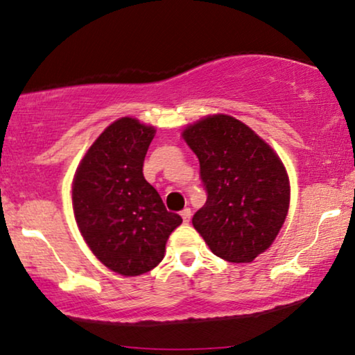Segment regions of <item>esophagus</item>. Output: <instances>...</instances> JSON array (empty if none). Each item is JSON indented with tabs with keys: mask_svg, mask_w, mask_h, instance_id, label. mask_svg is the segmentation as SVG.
<instances>
[{
	"mask_svg": "<svg viewBox=\"0 0 355 355\" xmlns=\"http://www.w3.org/2000/svg\"><path fill=\"white\" fill-rule=\"evenodd\" d=\"M182 219H183V222H185V224L190 222V219H191V209H190V207H185V209L182 211Z\"/></svg>",
	"mask_w": 355,
	"mask_h": 355,
	"instance_id": "1",
	"label": "esophagus"
}]
</instances>
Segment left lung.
Wrapping results in <instances>:
<instances>
[{
	"label": "left lung",
	"mask_w": 355,
	"mask_h": 355,
	"mask_svg": "<svg viewBox=\"0 0 355 355\" xmlns=\"http://www.w3.org/2000/svg\"><path fill=\"white\" fill-rule=\"evenodd\" d=\"M200 160L207 193L193 227L211 252L230 263H250L271 247L291 201L284 164L237 118L209 115L182 133Z\"/></svg>",
	"instance_id": "left-lung-1"
}]
</instances>
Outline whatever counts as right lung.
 I'll list each match as a JSON object with an SVG mask.
<instances>
[{"label": "right lung", "instance_id": "obj_1", "mask_svg": "<svg viewBox=\"0 0 355 355\" xmlns=\"http://www.w3.org/2000/svg\"><path fill=\"white\" fill-rule=\"evenodd\" d=\"M154 126L123 116L103 130L73 180V209L84 240L101 263L121 276H139L162 261L182 217L165 209L143 175Z\"/></svg>", "mask_w": 355, "mask_h": 355}]
</instances>
